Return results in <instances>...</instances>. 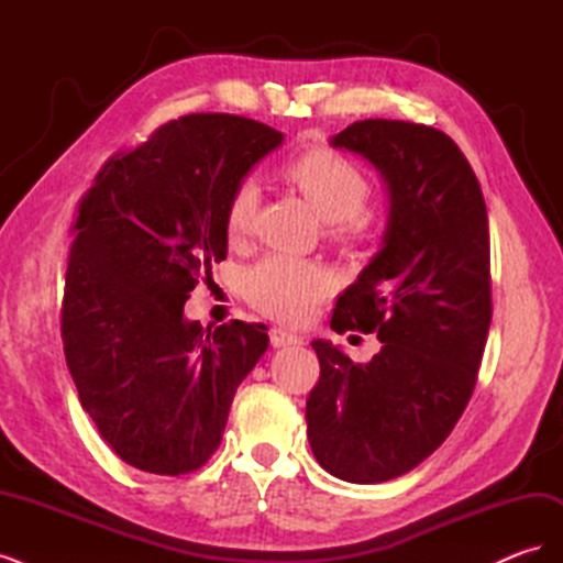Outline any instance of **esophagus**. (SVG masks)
Returning <instances> with one entry per match:
<instances>
[{
	"instance_id": "34e87169",
	"label": "esophagus",
	"mask_w": 563,
	"mask_h": 563,
	"mask_svg": "<svg viewBox=\"0 0 563 563\" xmlns=\"http://www.w3.org/2000/svg\"><path fill=\"white\" fill-rule=\"evenodd\" d=\"M269 340H272V345H275V347H291V345L302 343V338L298 333H291V331H286L282 327H275L269 331Z\"/></svg>"
}]
</instances>
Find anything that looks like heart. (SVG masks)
Instances as JSON below:
<instances>
[{"label":"heart","mask_w":563,"mask_h":563,"mask_svg":"<svg viewBox=\"0 0 563 563\" xmlns=\"http://www.w3.org/2000/svg\"><path fill=\"white\" fill-rule=\"evenodd\" d=\"M282 174L331 223L333 232L360 236L366 230L362 207L368 199L371 185L345 157L321 147L308 150L288 159ZM255 209H258V187L244 180L234 187L228 201L225 232L230 240H242L251 230ZM331 272L323 265L279 253L255 263L246 275L251 302L261 312L282 321L308 319L314 305L331 291Z\"/></svg>","instance_id":"1"}]
</instances>
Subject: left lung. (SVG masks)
<instances>
[{"label": "left lung", "mask_w": 563, "mask_h": 563, "mask_svg": "<svg viewBox=\"0 0 563 563\" xmlns=\"http://www.w3.org/2000/svg\"><path fill=\"white\" fill-rule=\"evenodd\" d=\"M378 168L389 216L380 251L340 294L331 329L378 333L354 364L314 340L319 383L305 418L317 463L350 484L418 467L455 428L490 327L488 216L479 180L444 131L364 119L331 139Z\"/></svg>", "instance_id": "1"}]
</instances>
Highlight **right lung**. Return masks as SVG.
Segmentation results:
<instances>
[{"instance_id": "right-lung-1", "label": "right lung", "mask_w": 563, "mask_h": 563, "mask_svg": "<svg viewBox=\"0 0 563 563\" xmlns=\"http://www.w3.org/2000/svg\"><path fill=\"white\" fill-rule=\"evenodd\" d=\"M284 133L197 112L119 152L79 201L65 272L67 368L126 465L178 476L220 446L234 391L267 350V327L203 329L183 305L225 261L228 201Z\"/></svg>"}]
</instances>
